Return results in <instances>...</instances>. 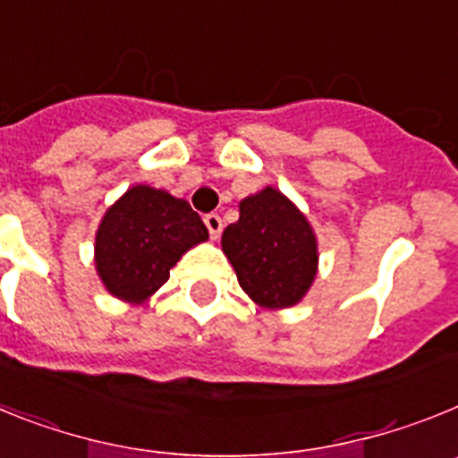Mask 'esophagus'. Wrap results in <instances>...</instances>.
<instances>
[{
	"instance_id": "esophagus-1",
	"label": "esophagus",
	"mask_w": 458,
	"mask_h": 458,
	"mask_svg": "<svg viewBox=\"0 0 458 458\" xmlns=\"http://www.w3.org/2000/svg\"><path fill=\"white\" fill-rule=\"evenodd\" d=\"M204 225H206V229H208L210 238H213V241H217L222 233V217L217 216V213H208V216L204 217Z\"/></svg>"
}]
</instances>
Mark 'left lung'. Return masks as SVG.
<instances>
[{
	"instance_id": "obj_1",
	"label": "left lung",
	"mask_w": 458,
	"mask_h": 458,
	"mask_svg": "<svg viewBox=\"0 0 458 458\" xmlns=\"http://www.w3.org/2000/svg\"><path fill=\"white\" fill-rule=\"evenodd\" d=\"M241 217L222 233V252L236 270L238 284L257 305L293 307L317 277L314 229L298 206L275 188L241 201Z\"/></svg>"
}]
</instances>
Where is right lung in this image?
<instances>
[{
  "label": "right lung",
  "mask_w": 458,
  "mask_h": 458,
  "mask_svg": "<svg viewBox=\"0 0 458 458\" xmlns=\"http://www.w3.org/2000/svg\"><path fill=\"white\" fill-rule=\"evenodd\" d=\"M208 238L185 199L151 185H132L109 206L96 232V270L119 301H148L190 248Z\"/></svg>",
  "instance_id": "add662e5"
}]
</instances>
